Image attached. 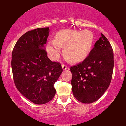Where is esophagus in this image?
<instances>
[{"mask_svg": "<svg viewBox=\"0 0 126 126\" xmlns=\"http://www.w3.org/2000/svg\"><path fill=\"white\" fill-rule=\"evenodd\" d=\"M62 69L64 70H66V69H69V67H68V66H66L65 64H62Z\"/></svg>", "mask_w": 126, "mask_h": 126, "instance_id": "esophagus-1", "label": "esophagus"}]
</instances>
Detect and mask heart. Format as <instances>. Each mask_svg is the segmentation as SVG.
I'll list each match as a JSON object with an SVG mask.
<instances>
[{"mask_svg": "<svg viewBox=\"0 0 126 126\" xmlns=\"http://www.w3.org/2000/svg\"><path fill=\"white\" fill-rule=\"evenodd\" d=\"M94 42V35L90 31L64 30L57 33L55 40L48 42L46 49L52 60H57L60 55V47L64 46V54L73 62L81 61L87 57Z\"/></svg>", "mask_w": 126, "mask_h": 126, "instance_id": "1", "label": "heart"}]
</instances>
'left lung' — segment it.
I'll use <instances>...</instances> for the list:
<instances>
[{"label":"left lung","instance_id":"left-lung-1","mask_svg":"<svg viewBox=\"0 0 126 126\" xmlns=\"http://www.w3.org/2000/svg\"><path fill=\"white\" fill-rule=\"evenodd\" d=\"M113 67V50L107 38L101 34L88 57L70 68L74 97L83 103L97 101L109 86Z\"/></svg>","mask_w":126,"mask_h":126}]
</instances>
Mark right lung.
Listing matches in <instances>:
<instances>
[{"label":"right lung","instance_id":"1","mask_svg":"<svg viewBox=\"0 0 126 126\" xmlns=\"http://www.w3.org/2000/svg\"><path fill=\"white\" fill-rule=\"evenodd\" d=\"M49 28H40L20 37L12 55V69L16 88L35 104L48 103L56 94L55 83L62 72L59 62H52L45 44Z\"/></svg>","mask_w":126,"mask_h":126}]
</instances>
